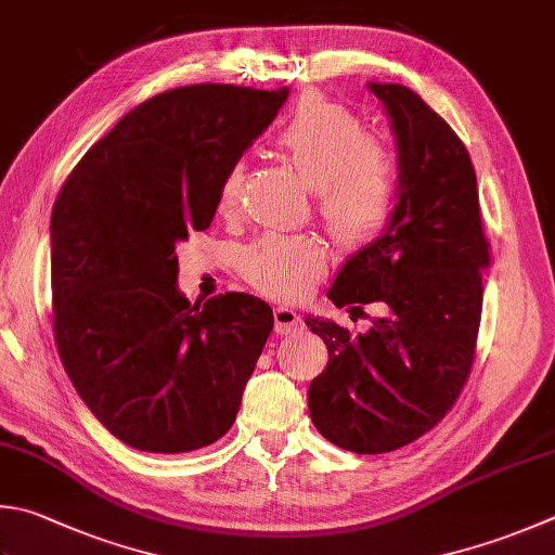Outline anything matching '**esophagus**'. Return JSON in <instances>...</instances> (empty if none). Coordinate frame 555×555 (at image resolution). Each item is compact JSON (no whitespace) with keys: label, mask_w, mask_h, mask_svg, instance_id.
<instances>
[{"label":"esophagus","mask_w":555,"mask_h":555,"mask_svg":"<svg viewBox=\"0 0 555 555\" xmlns=\"http://www.w3.org/2000/svg\"><path fill=\"white\" fill-rule=\"evenodd\" d=\"M305 328V323H301L299 313L292 309V307H278L275 309V331L280 336H289V333H299Z\"/></svg>","instance_id":"obj_1"}]
</instances>
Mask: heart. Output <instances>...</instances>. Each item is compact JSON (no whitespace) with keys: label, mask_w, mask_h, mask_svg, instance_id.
<instances>
[{"label":"heart","mask_w":555,"mask_h":555,"mask_svg":"<svg viewBox=\"0 0 555 555\" xmlns=\"http://www.w3.org/2000/svg\"><path fill=\"white\" fill-rule=\"evenodd\" d=\"M275 147L317 195V210L345 248H364L386 234L401 203L399 166L367 120L345 103L305 93L275 132ZM244 185V166L232 164L219 181L217 203L232 210ZM242 275L278 299L301 297L326 266L313 236L263 234L242 254Z\"/></svg>","instance_id":"obj_1"}]
</instances>
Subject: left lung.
<instances>
[{
  "instance_id": "obj_1",
  "label": "left lung",
  "mask_w": 555,
  "mask_h": 555,
  "mask_svg": "<svg viewBox=\"0 0 555 555\" xmlns=\"http://www.w3.org/2000/svg\"><path fill=\"white\" fill-rule=\"evenodd\" d=\"M389 111L401 203L386 234L343 266L336 307L384 301L370 333L307 319L328 348L309 413L328 442L384 454L415 442L452 411L472 374L490 244L464 142L415 91L370 83Z\"/></svg>"
}]
</instances>
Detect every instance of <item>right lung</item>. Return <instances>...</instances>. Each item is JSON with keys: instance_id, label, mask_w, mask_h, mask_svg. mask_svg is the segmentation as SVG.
Wrapping results in <instances>:
<instances>
[{"instance_id": "right-lung-1", "label": "right lung", "mask_w": 555, "mask_h": 555, "mask_svg": "<svg viewBox=\"0 0 555 555\" xmlns=\"http://www.w3.org/2000/svg\"><path fill=\"white\" fill-rule=\"evenodd\" d=\"M287 93L234 83L156 93L62 183L50 219L60 360L99 423L140 452H193L236 421L273 309L244 292L191 305L176 287V244L210 227L224 171Z\"/></svg>"}]
</instances>
